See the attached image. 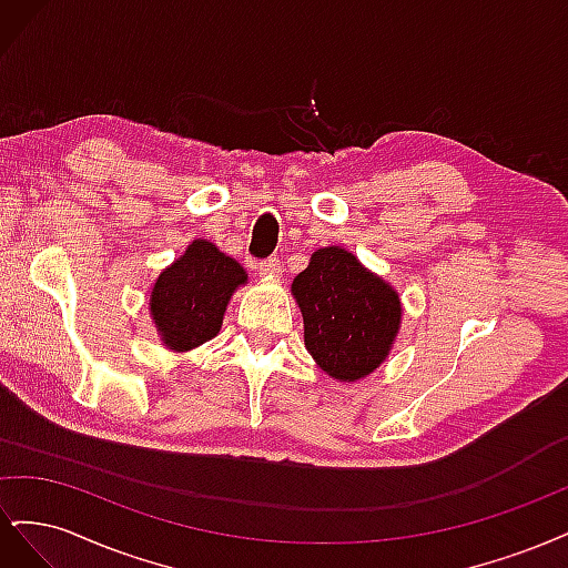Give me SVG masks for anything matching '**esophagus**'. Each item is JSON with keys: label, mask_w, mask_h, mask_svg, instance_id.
<instances>
[{"label": "esophagus", "mask_w": 568, "mask_h": 568, "mask_svg": "<svg viewBox=\"0 0 568 568\" xmlns=\"http://www.w3.org/2000/svg\"><path fill=\"white\" fill-rule=\"evenodd\" d=\"M257 274H261L263 280L280 277V274H282V263L277 261V257H267V261H263L261 265H257Z\"/></svg>", "instance_id": "1"}]
</instances>
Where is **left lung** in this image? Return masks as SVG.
Segmentation results:
<instances>
[{
  "mask_svg": "<svg viewBox=\"0 0 568 568\" xmlns=\"http://www.w3.org/2000/svg\"><path fill=\"white\" fill-rule=\"evenodd\" d=\"M305 351L329 379L353 384L379 369L400 332L403 303L384 277L343 246H324L291 284Z\"/></svg>",
  "mask_w": 568,
  "mask_h": 568,
  "instance_id": "1",
  "label": "left lung"
}]
</instances>
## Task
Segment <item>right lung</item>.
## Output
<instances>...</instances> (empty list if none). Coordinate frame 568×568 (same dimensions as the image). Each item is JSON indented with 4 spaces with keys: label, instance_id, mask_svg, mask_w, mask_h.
<instances>
[{
    "label": "right lung",
    "instance_id": "obj_1",
    "mask_svg": "<svg viewBox=\"0 0 568 568\" xmlns=\"http://www.w3.org/2000/svg\"><path fill=\"white\" fill-rule=\"evenodd\" d=\"M246 270L209 239H194L149 291V317L168 351L189 353L220 334Z\"/></svg>",
    "mask_w": 568,
    "mask_h": 568
}]
</instances>
